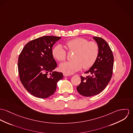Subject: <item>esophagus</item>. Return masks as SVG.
<instances>
[{"label":"esophagus","mask_w":133,"mask_h":133,"mask_svg":"<svg viewBox=\"0 0 133 133\" xmlns=\"http://www.w3.org/2000/svg\"><path fill=\"white\" fill-rule=\"evenodd\" d=\"M63 76H65V77H66V76H71L70 74H67V73H64L63 74Z\"/></svg>","instance_id":"obj_1"}]
</instances>
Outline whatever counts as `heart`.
Here are the masks:
<instances>
[{"mask_svg": "<svg viewBox=\"0 0 133 133\" xmlns=\"http://www.w3.org/2000/svg\"><path fill=\"white\" fill-rule=\"evenodd\" d=\"M68 51L74 53L72 61H68L60 64L61 71L70 74L80 70L82 68L88 69L95 63L99 52L98 43L94 41H89L87 39L76 38L65 43ZM53 57L58 61H63L66 58V51L61 45H57L52 51Z\"/></svg>", "mask_w": 133, "mask_h": 133, "instance_id": "1", "label": "heart"}]
</instances>
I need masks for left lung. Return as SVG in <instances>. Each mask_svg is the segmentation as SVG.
<instances>
[{
    "label": "left lung",
    "instance_id": "8db88e82",
    "mask_svg": "<svg viewBox=\"0 0 133 133\" xmlns=\"http://www.w3.org/2000/svg\"><path fill=\"white\" fill-rule=\"evenodd\" d=\"M99 48L98 58L93 65L81 76V81L77 87L78 92L83 96L91 97L101 93L106 88L113 74L114 56L107 42L103 38L94 37Z\"/></svg>",
    "mask_w": 133,
    "mask_h": 133
}]
</instances>
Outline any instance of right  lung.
<instances>
[{"label": "right lung", "mask_w": 133, "mask_h": 133, "mask_svg": "<svg viewBox=\"0 0 133 133\" xmlns=\"http://www.w3.org/2000/svg\"><path fill=\"white\" fill-rule=\"evenodd\" d=\"M60 38L45 36L27 43L19 54L18 70L21 82L31 95L46 98L53 95L57 82L63 78L61 72H51L57 64L52 54V47Z\"/></svg>", "instance_id": "add662e5"}]
</instances>
